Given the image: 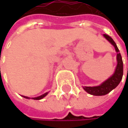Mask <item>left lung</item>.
Returning <instances> with one entry per match:
<instances>
[{
	"label": "left lung",
	"mask_w": 128,
	"mask_h": 128,
	"mask_svg": "<svg viewBox=\"0 0 128 128\" xmlns=\"http://www.w3.org/2000/svg\"><path fill=\"white\" fill-rule=\"evenodd\" d=\"M104 36L110 43H111V44L114 46L116 51L117 52L116 59L118 63L114 75L111 77H110L108 79H107L105 82H104L101 85L96 87H83L84 90L86 92L93 96H104L109 93L112 90L116 88L118 85L123 76V62H122V56L119 52V50L116 44L115 41L107 34H104Z\"/></svg>",
	"instance_id": "obj_1"
}]
</instances>
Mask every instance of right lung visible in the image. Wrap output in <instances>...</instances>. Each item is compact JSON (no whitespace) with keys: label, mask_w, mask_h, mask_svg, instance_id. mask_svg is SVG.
Instances as JSON below:
<instances>
[{"label":"right lung","mask_w":128,"mask_h":128,"mask_svg":"<svg viewBox=\"0 0 128 128\" xmlns=\"http://www.w3.org/2000/svg\"><path fill=\"white\" fill-rule=\"evenodd\" d=\"M47 93H48V92H46V93H44V94H43V95L40 96H38V97H36V98H33V99H35V100H40V99L43 98L44 97H45V96L47 95ZM23 97H24V98H28V97H26V96H23Z\"/></svg>","instance_id":"right-lung-1"}]
</instances>
